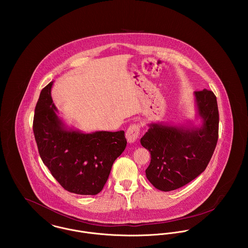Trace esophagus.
Masks as SVG:
<instances>
[{"mask_svg":"<svg viewBox=\"0 0 248 248\" xmlns=\"http://www.w3.org/2000/svg\"><path fill=\"white\" fill-rule=\"evenodd\" d=\"M140 134V126L139 124H133L128 128L126 132V139L128 142L133 143L139 139Z\"/></svg>","mask_w":248,"mask_h":248,"instance_id":"34e87169","label":"esophagus"}]
</instances>
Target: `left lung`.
I'll return each mask as SVG.
<instances>
[{"mask_svg":"<svg viewBox=\"0 0 248 248\" xmlns=\"http://www.w3.org/2000/svg\"><path fill=\"white\" fill-rule=\"evenodd\" d=\"M201 127L149 124L140 143L151 154L146 169L148 180L158 190L168 192L180 188L207 167L218 138V109L212 91L194 93Z\"/></svg>","mask_w":248,"mask_h":248,"instance_id":"obj_1","label":"left lung"}]
</instances>
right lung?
<instances>
[{"mask_svg": "<svg viewBox=\"0 0 248 248\" xmlns=\"http://www.w3.org/2000/svg\"><path fill=\"white\" fill-rule=\"evenodd\" d=\"M52 83L42 90L35 107L33 133L40 156L65 190L96 195L103 189L114 160L126 148L125 133L68 130L52 102Z\"/></svg>", "mask_w": 248, "mask_h": 248, "instance_id": "right-lung-1", "label": "right lung"}]
</instances>
